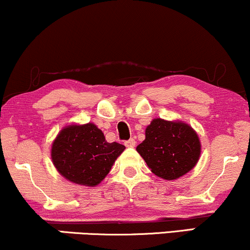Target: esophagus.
Returning a JSON list of instances; mask_svg holds the SVG:
<instances>
[{
	"label": "esophagus",
	"mask_w": 250,
	"mask_h": 250,
	"mask_svg": "<svg viewBox=\"0 0 250 250\" xmlns=\"http://www.w3.org/2000/svg\"><path fill=\"white\" fill-rule=\"evenodd\" d=\"M125 146L126 147H134V146H136V140H134L133 138H131L130 140H126Z\"/></svg>",
	"instance_id": "1"
}]
</instances>
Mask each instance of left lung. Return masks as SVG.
Returning a JSON list of instances; mask_svg holds the SVG:
<instances>
[{
    "label": "left lung",
    "instance_id": "obj_1",
    "mask_svg": "<svg viewBox=\"0 0 250 250\" xmlns=\"http://www.w3.org/2000/svg\"><path fill=\"white\" fill-rule=\"evenodd\" d=\"M137 152L157 177L175 180L196 165L201 144L188 124L155 118L146 127L145 140L137 146Z\"/></svg>",
    "mask_w": 250,
    "mask_h": 250
}]
</instances>
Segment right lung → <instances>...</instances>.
Listing matches in <instances>:
<instances>
[{"label":"right lung","mask_w":250,"mask_h":250,"mask_svg":"<svg viewBox=\"0 0 250 250\" xmlns=\"http://www.w3.org/2000/svg\"><path fill=\"white\" fill-rule=\"evenodd\" d=\"M125 146L107 143L92 123L69 125L51 146L52 163L61 175L73 184L93 187L102 183Z\"/></svg>","instance_id":"1"}]
</instances>
